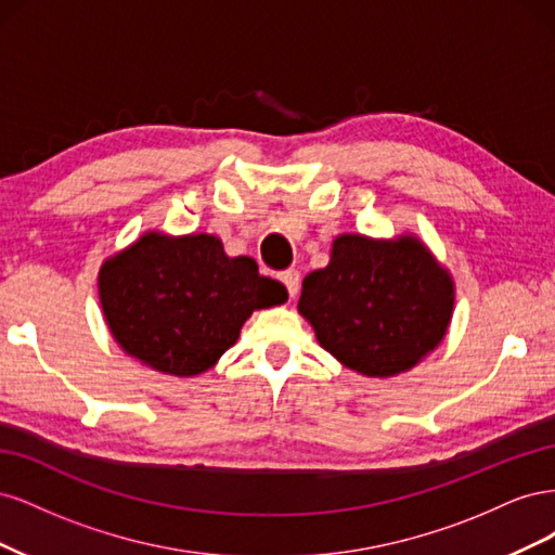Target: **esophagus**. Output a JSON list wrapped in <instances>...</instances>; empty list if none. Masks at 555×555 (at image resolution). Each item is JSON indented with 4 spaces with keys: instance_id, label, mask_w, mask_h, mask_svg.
Segmentation results:
<instances>
[{
    "instance_id": "1",
    "label": "esophagus",
    "mask_w": 555,
    "mask_h": 555,
    "mask_svg": "<svg viewBox=\"0 0 555 555\" xmlns=\"http://www.w3.org/2000/svg\"><path fill=\"white\" fill-rule=\"evenodd\" d=\"M280 282L284 284V287H287L289 298H296L298 287H300V275H298V271H294V268H289V271H282V273H280Z\"/></svg>"
}]
</instances>
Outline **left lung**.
<instances>
[{
  "label": "left lung",
  "mask_w": 555,
  "mask_h": 555,
  "mask_svg": "<svg viewBox=\"0 0 555 555\" xmlns=\"http://www.w3.org/2000/svg\"><path fill=\"white\" fill-rule=\"evenodd\" d=\"M456 282L430 247L405 231L393 238L340 233L328 266L304 280L298 312L317 343L349 371L396 377L440 347Z\"/></svg>",
  "instance_id": "1"
}]
</instances>
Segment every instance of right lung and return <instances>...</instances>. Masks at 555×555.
Masks as SVG:
<instances>
[{"instance_id":"1","label":"right lung","mask_w":555,"mask_h":555,"mask_svg":"<svg viewBox=\"0 0 555 555\" xmlns=\"http://www.w3.org/2000/svg\"><path fill=\"white\" fill-rule=\"evenodd\" d=\"M99 304L125 354L173 377L210 371L255 310L287 304L251 257L212 233L145 231L99 268Z\"/></svg>"}]
</instances>
